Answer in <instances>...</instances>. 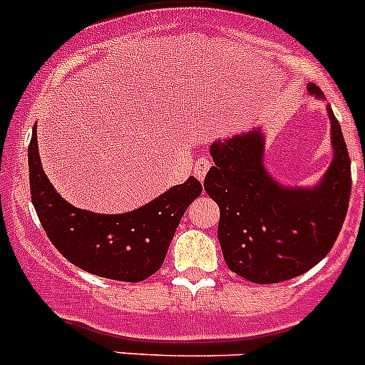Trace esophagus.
<instances>
[{
	"mask_svg": "<svg viewBox=\"0 0 365 365\" xmlns=\"http://www.w3.org/2000/svg\"><path fill=\"white\" fill-rule=\"evenodd\" d=\"M210 166L212 160L208 159V157H199V159L195 160V164H193V173H195V177H197L199 180H205V175L208 173Z\"/></svg>",
	"mask_w": 365,
	"mask_h": 365,
	"instance_id": "esophagus-1",
	"label": "esophagus"
}]
</instances>
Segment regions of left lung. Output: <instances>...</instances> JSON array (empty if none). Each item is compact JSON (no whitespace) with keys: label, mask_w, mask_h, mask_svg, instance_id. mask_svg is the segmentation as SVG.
I'll return each mask as SVG.
<instances>
[{"label":"left lung","mask_w":365,"mask_h":365,"mask_svg":"<svg viewBox=\"0 0 365 365\" xmlns=\"http://www.w3.org/2000/svg\"><path fill=\"white\" fill-rule=\"evenodd\" d=\"M311 95L324 93L309 83ZM334 157L316 188H283L263 166L259 130L210 148L206 193L219 206L217 235L232 272L259 285L292 279L320 263L346 221L351 160L341 128L327 106Z\"/></svg>","instance_id":"left-lung-1"}]
</instances>
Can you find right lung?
<instances>
[{"instance_id": "add662e5", "label": "right lung", "mask_w": 365, "mask_h": 365, "mask_svg": "<svg viewBox=\"0 0 365 365\" xmlns=\"http://www.w3.org/2000/svg\"><path fill=\"white\" fill-rule=\"evenodd\" d=\"M29 182L38 219L56 250L78 269L117 282L138 283L163 267L186 208L202 192L195 177L128 214L104 215L63 201L38 153L36 128L29 144Z\"/></svg>"}]
</instances>
